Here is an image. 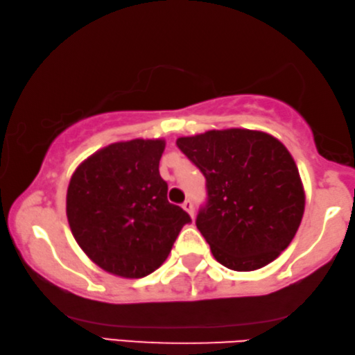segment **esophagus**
<instances>
[{
    "label": "esophagus",
    "mask_w": 355,
    "mask_h": 355,
    "mask_svg": "<svg viewBox=\"0 0 355 355\" xmlns=\"http://www.w3.org/2000/svg\"><path fill=\"white\" fill-rule=\"evenodd\" d=\"M182 207H184V211H187V212L190 214V217L193 218V216H195V211H193V202H191L190 200H185V201L182 202Z\"/></svg>",
    "instance_id": "1"
}]
</instances>
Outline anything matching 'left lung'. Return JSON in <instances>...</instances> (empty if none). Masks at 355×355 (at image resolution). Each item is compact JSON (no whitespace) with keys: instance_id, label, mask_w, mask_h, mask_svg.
I'll return each mask as SVG.
<instances>
[{"instance_id":"left-lung-1","label":"left lung","mask_w":355,"mask_h":355,"mask_svg":"<svg viewBox=\"0 0 355 355\" xmlns=\"http://www.w3.org/2000/svg\"><path fill=\"white\" fill-rule=\"evenodd\" d=\"M206 178L196 228L220 264L250 272L272 263L294 239L305 209L297 165L269 133L209 130L176 139Z\"/></svg>"}]
</instances>
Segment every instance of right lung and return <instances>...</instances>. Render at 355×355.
Instances as JSON below:
<instances>
[{"mask_svg":"<svg viewBox=\"0 0 355 355\" xmlns=\"http://www.w3.org/2000/svg\"><path fill=\"white\" fill-rule=\"evenodd\" d=\"M165 139L113 143L81 162L67 187L69 226L103 270L141 278L165 263L191 218L166 198L159 173Z\"/></svg>","mask_w":355,"mask_h":355,"instance_id":"obj_1","label":"right lung"}]
</instances>
